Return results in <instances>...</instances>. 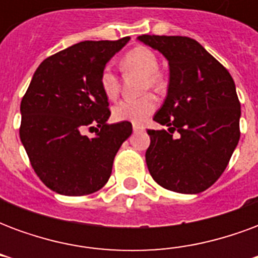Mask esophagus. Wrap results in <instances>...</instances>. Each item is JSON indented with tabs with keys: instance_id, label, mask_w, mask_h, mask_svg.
I'll list each match as a JSON object with an SVG mask.
<instances>
[{
	"instance_id": "obj_1",
	"label": "esophagus",
	"mask_w": 258,
	"mask_h": 258,
	"mask_svg": "<svg viewBox=\"0 0 258 258\" xmlns=\"http://www.w3.org/2000/svg\"><path fill=\"white\" fill-rule=\"evenodd\" d=\"M133 130H134V133H141V131H144V127L142 125H137V124H134V127H133Z\"/></svg>"
}]
</instances>
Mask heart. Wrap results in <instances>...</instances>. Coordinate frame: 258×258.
<instances>
[{
  "instance_id": "obj_1",
  "label": "heart",
  "mask_w": 258,
  "mask_h": 258,
  "mask_svg": "<svg viewBox=\"0 0 258 258\" xmlns=\"http://www.w3.org/2000/svg\"><path fill=\"white\" fill-rule=\"evenodd\" d=\"M120 68L124 72H134L144 76V90L159 91L163 87V77L159 73V58L152 49L146 47H135L123 55ZM99 85L107 99H116L120 92V81L117 74L110 68L102 70ZM156 110L155 96L145 95L140 99H124L116 103L112 109V117L116 121H130L141 124Z\"/></svg>"
}]
</instances>
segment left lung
Instances as JSON below:
<instances>
[{"instance_id": "1", "label": "left lung", "mask_w": 258, "mask_h": 258, "mask_svg": "<svg viewBox=\"0 0 258 258\" xmlns=\"http://www.w3.org/2000/svg\"><path fill=\"white\" fill-rule=\"evenodd\" d=\"M141 42L168 60L167 96L153 120L166 130H148L146 164L168 190L200 194L220 178L238 145L240 103L231 74L189 37L144 36ZM180 137L174 139L172 133Z\"/></svg>"}]
</instances>
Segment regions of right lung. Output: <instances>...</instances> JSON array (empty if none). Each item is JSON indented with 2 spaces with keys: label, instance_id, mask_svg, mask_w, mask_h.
I'll return each instance as SVG.
<instances>
[{
  "label": "right lung",
  "instance_id": "right-lung-1",
  "mask_svg": "<svg viewBox=\"0 0 258 258\" xmlns=\"http://www.w3.org/2000/svg\"><path fill=\"white\" fill-rule=\"evenodd\" d=\"M130 41H83L37 68L20 103V141L31 167L53 192L94 194L106 184L113 160L133 133L130 121L107 124L109 102L99 85L106 63ZM96 130L92 139L82 134Z\"/></svg>",
  "mask_w": 258,
  "mask_h": 258
}]
</instances>
